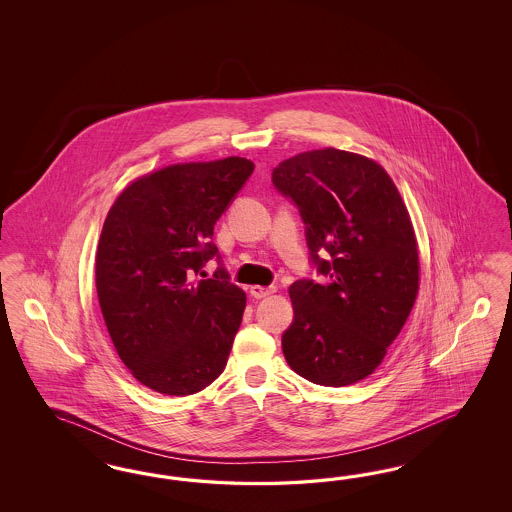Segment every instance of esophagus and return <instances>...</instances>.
I'll return each mask as SVG.
<instances>
[{
  "instance_id": "esophagus-1",
  "label": "esophagus",
  "mask_w": 512,
  "mask_h": 512,
  "mask_svg": "<svg viewBox=\"0 0 512 512\" xmlns=\"http://www.w3.org/2000/svg\"><path fill=\"white\" fill-rule=\"evenodd\" d=\"M249 293L253 298H264V296L274 295L276 287H263V285H251Z\"/></svg>"
}]
</instances>
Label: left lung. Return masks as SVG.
Returning <instances> with one entry per match:
<instances>
[{"label": "left lung", "instance_id": "8db88e82", "mask_svg": "<svg viewBox=\"0 0 512 512\" xmlns=\"http://www.w3.org/2000/svg\"><path fill=\"white\" fill-rule=\"evenodd\" d=\"M272 182L300 208L311 261L330 276L326 285L300 279L289 287L295 321L281 338L285 360L315 385L358 383L379 368L419 295L407 206L377 161L338 148L281 161Z\"/></svg>", "mask_w": 512, "mask_h": 512}]
</instances>
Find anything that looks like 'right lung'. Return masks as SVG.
Here are the masks:
<instances>
[{"label": "right lung", "mask_w": 512, "mask_h": 512, "mask_svg": "<svg viewBox=\"0 0 512 512\" xmlns=\"http://www.w3.org/2000/svg\"><path fill=\"white\" fill-rule=\"evenodd\" d=\"M255 165L246 157L176 163L133 180L110 206L95 253L101 313L131 375L189 396L225 370L246 293L217 270L214 225Z\"/></svg>", "instance_id": "right-lung-1"}]
</instances>
